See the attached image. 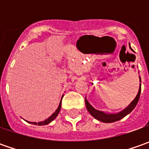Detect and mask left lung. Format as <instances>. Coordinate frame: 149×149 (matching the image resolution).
<instances>
[{
    "label": "left lung",
    "instance_id": "left-lung-1",
    "mask_svg": "<svg viewBox=\"0 0 149 149\" xmlns=\"http://www.w3.org/2000/svg\"><path fill=\"white\" fill-rule=\"evenodd\" d=\"M131 49V47H130ZM133 50V49H132ZM141 81V79H140ZM140 93H141V84L140 87H139V93L136 96V98L134 99V100L129 104L124 110H123L120 113H115V114H111V113H105L104 112L99 111L97 109H94L92 106L89 104V103L85 99V104H86V108H87V110L89 112V113L93 116L94 118H95L96 119L100 120L101 122H104V123H113V122H115V121H118V120H120L121 118H123V117H125L127 114H129V113L134 110V109L135 108V106L137 105L138 102H139V97H140Z\"/></svg>",
    "mask_w": 149,
    "mask_h": 149
}]
</instances>
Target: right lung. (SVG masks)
Segmentation results:
<instances>
[{"instance_id": "add662e5", "label": "right lung", "mask_w": 149, "mask_h": 149, "mask_svg": "<svg viewBox=\"0 0 149 149\" xmlns=\"http://www.w3.org/2000/svg\"><path fill=\"white\" fill-rule=\"evenodd\" d=\"M62 98H63V96H62ZM61 100H62V99H61ZM60 108H61V101H60V104H59V107H58V109L55 110V112H54V113L50 116L49 118H48L47 119H45V121H42V122H39V123H36V122H34V123H31V122H29L30 123H32V124H36V125H46V124H48V123H49L51 121H53L55 118L57 117V115H58V113H59V112H60Z\"/></svg>"}]
</instances>
